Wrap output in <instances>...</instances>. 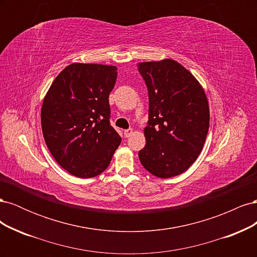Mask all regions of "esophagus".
Segmentation results:
<instances>
[{"label":"esophagus","instance_id":"34e87169","mask_svg":"<svg viewBox=\"0 0 257 257\" xmlns=\"http://www.w3.org/2000/svg\"><path fill=\"white\" fill-rule=\"evenodd\" d=\"M123 134H124V137H126V138H128L132 134H133V130L132 128H128V130H125L123 132Z\"/></svg>","mask_w":257,"mask_h":257}]
</instances>
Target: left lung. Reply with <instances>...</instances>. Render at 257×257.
Here are the masks:
<instances>
[{
  "instance_id": "1",
  "label": "left lung",
  "mask_w": 257,
  "mask_h": 257,
  "mask_svg": "<svg viewBox=\"0 0 257 257\" xmlns=\"http://www.w3.org/2000/svg\"><path fill=\"white\" fill-rule=\"evenodd\" d=\"M149 94L146 146L138 157L159 178H172L196 161L209 130L205 91L188 69L175 60L138 63Z\"/></svg>"
}]
</instances>
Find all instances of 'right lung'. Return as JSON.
<instances>
[{
    "label": "right lung",
    "instance_id": "add662e5",
    "mask_svg": "<svg viewBox=\"0 0 257 257\" xmlns=\"http://www.w3.org/2000/svg\"><path fill=\"white\" fill-rule=\"evenodd\" d=\"M116 67L73 63L46 94L41 112L45 143L58 164L78 178H92L109 166L121 137L110 125L109 94Z\"/></svg>",
    "mask_w": 257,
    "mask_h": 257
}]
</instances>
